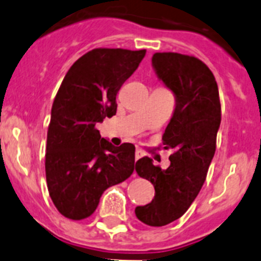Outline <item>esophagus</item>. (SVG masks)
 I'll return each mask as SVG.
<instances>
[{
    "label": "esophagus",
    "mask_w": 261,
    "mask_h": 261,
    "mask_svg": "<svg viewBox=\"0 0 261 261\" xmlns=\"http://www.w3.org/2000/svg\"><path fill=\"white\" fill-rule=\"evenodd\" d=\"M143 155H144V153L142 152V150H139V149H136V152H135V160L138 161L139 158H142Z\"/></svg>",
    "instance_id": "1"
}]
</instances>
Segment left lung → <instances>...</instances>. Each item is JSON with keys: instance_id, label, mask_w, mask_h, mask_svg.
Returning a JSON list of instances; mask_svg holds the SVG:
<instances>
[{"instance_id": "left-lung-1", "label": "left lung", "mask_w": 261, "mask_h": 261, "mask_svg": "<svg viewBox=\"0 0 261 261\" xmlns=\"http://www.w3.org/2000/svg\"><path fill=\"white\" fill-rule=\"evenodd\" d=\"M152 65L176 100L162 136V144L174 153L166 170L154 166L149 157L136 162L138 175L152 182L155 193L135 214L147 225L164 226L186 214L203 186L215 154L221 107L215 77L197 58L155 53Z\"/></svg>"}]
</instances>
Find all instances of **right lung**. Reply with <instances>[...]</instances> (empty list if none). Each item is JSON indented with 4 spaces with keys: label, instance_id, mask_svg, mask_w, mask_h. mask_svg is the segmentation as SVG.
Wrapping results in <instances>:
<instances>
[{
    "label": "right lung",
    "instance_id": "right-lung-1",
    "mask_svg": "<svg viewBox=\"0 0 261 261\" xmlns=\"http://www.w3.org/2000/svg\"><path fill=\"white\" fill-rule=\"evenodd\" d=\"M145 50L94 48L65 74L51 108L45 170L48 194L63 216L86 219L109 187L134 172L135 147H114L96 123L117 112L116 96Z\"/></svg>",
    "mask_w": 261,
    "mask_h": 261
}]
</instances>
